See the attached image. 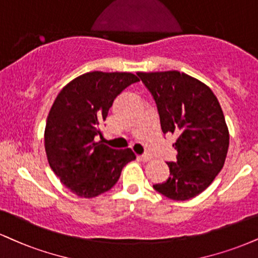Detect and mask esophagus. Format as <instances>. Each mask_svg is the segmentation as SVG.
Masks as SVG:
<instances>
[{"label": "esophagus", "mask_w": 258, "mask_h": 258, "mask_svg": "<svg viewBox=\"0 0 258 258\" xmlns=\"http://www.w3.org/2000/svg\"><path fill=\"white\" fill-rule=\"evenodd\" d=\"M138 159L143 161V162H149V161L153 159V157H151L150 155H142V156H138Z\"/></svg>", "instance_id": "34e87169"}]
</instances>
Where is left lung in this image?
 I'll list each match as a JSON object with an SVG mask.
<instances>
[{
    "label": "left lung",
    "mask_w": 258,
    "mask_h": 258,
    "mask_svg": "<svg viewBox=\"0 0 258 258\" xmlns=\"http://www.w3.org/2000/svg\"><path fill=\"white\" fill-rule=\"evenodd\" d=\"M154 96L162 132L176 136L169 178L154 188L174 201L196 197L225 163L229 132L221 105L208 85L179 71L138 72Z\"/></svg>",
    "instance_id": "obj_1"
}]
</instances>
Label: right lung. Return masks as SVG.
<instances>
[{
    "mask_svg": "<svg viewBox=\"0 0 258 258\" xmlns=\"http://www.w3.org/2000/svg\"><path fill=\"white\" fill-rule=\"evenodd\" d=\"M138 77L128 72H88L58 92L44 130L49 166L78 197L94 198L109 191L126 163L136 159L131 149L115 150L103 143L101 123L114 99Z\"/></svg>",
    "mask_w": 258,
    "mask_h": 258,
    "instance_id": "1",
    "label": "right lung"
}]
</instances>
